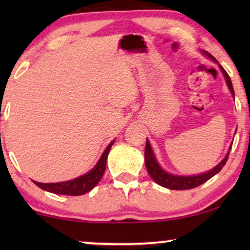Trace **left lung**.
Instances as JSON below:
<instances>
[{
    "label": "left lung",
    "mask_w": 250,
    "mask_h": 250,
    "mask_svg": "<svg viewBox=\"0 0 250 250\" xmlns=\"http://www.w3.org/2000/svg\"><path fill=\"white\" fill-rule=\"evenodd\" d=\"M201 52H203L206 57L210 58L215 63L218 64V67H220L222 74H223V76L225 78V82H227L229 90H230L232 97L234 98V90H233V86H232L231 78L229 77V75L227 71L224 70V68L218 63V61L215 59L211 54L206 52V51H201ZM230 150H231V146L229 148V151L227 155H225L224 158L221 160V163H218L214 168L207 170V172L201 173V174H196V175H176V174L166 172V170L159 165L158 160H157L155 156V152H153L151 146H150V142L148 141V139H146L145 163H146V170H148L149 175L151 176V179L155 181L157 184H159V186L167 188V189H170V190H188V189H193V188L196 187H199L200 184L205 183L206 181L211 179L214 175H216V174L223 168L225 164H227Z\"/></svg>",
    "instance_id": "left-lung-1"
}]
</instances>
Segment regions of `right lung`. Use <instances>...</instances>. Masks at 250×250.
I'll list each match as a JSON object with an SVG mask.
<instances>
[{
  "mask_svg": "<svg viewBox=\"0 0 250 250\" xmlns=\"http://www.w3.org/2000/svg\"><path fill=\"white\" fill-rule=\"evenodd\" d=\"M115 140L109 143L107 148L102 153L100 159L95 164V166L90 172L83 174V175L76 177L74 180L64 181V182L57 183H41L33 181L37 187L42 190H45L47 192L56 193V194H66V196H82V194L87 193L99 183L104 175L105 169V164H107L108 153L110 151L111 146L114 145Z\"/></svg>",
  "mask_w": 250,
  "mask_h": 250,
  "instance_id": "1",
  "label": "right lung"
}]
</instances>
